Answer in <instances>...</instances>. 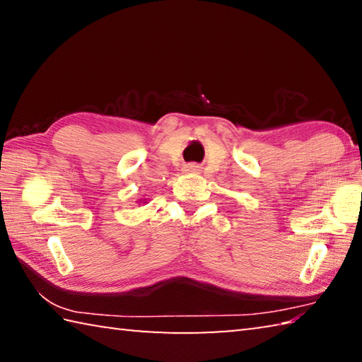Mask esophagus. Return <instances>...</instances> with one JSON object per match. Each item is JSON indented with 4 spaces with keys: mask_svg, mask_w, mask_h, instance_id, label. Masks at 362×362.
I'll return each instance as SVG.
<instances>
[{
    "mask_svg": "<svg viewBox=\"0 0 362 362\" xmlns=\"http://www.w3.org/2000/svg\"><path fill=\"white\" fill-rule=\"evenodd\" d=\"M183 170H185V173H199L201 168L198 166V164H194V163H189V164H187L185 168H183Z\"/></svg>",
    "mask_w": 362,
    "mask_h": 362,
    "instance_id": "esophagus-1",
    "label": "esophagus"
}]
</instances>
